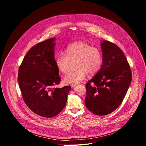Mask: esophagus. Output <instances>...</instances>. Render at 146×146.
<instances>
[{
    "instance_id": "esophagus-1",
    "label": "esophagus",
    "mask_w": 146,
    "mask_h": 146,
    "mask_svg": "<svg viewBox=\"0 0 146 146\" xmlns=\"http://www.w3.org/2000/svg\"><path fill=\"white\" fill-rule=\"evenodd\" d=\"M70 86H71V87H72V88H73V87H74L76 86V84H71Z\"/></svg>"
}]
</instances>
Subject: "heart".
Returning <instances> with one entry per match:
<instances>
[{"mask_svg":"<svg viewBox=\"0 0 146 146\" xmlns=\"http://www.w3.org/2000/svg\"><path fill=\"white\" fill-rule=\"evenodd\" d=\"M65 52H60L55 57L58 69L62 73H67L75 62L77 68L64 76L65 84H77L84 80L88 73L90 75L96 74L102 66L103 58L101 51L87 43L78 41L72 43L67 47Z\"/></svg>","mask_w":146,"mask_h":146,"instance_id":"heart-1","label":"heart"}]
</instances>
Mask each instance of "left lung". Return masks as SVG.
<instances>
[{"label": "left lung", "mask_w": 146, "mask_h": 146, "mask_svg": "<svg viewBox=\"0 0 146 146\" xmlns=\"http://www.w3.org/2000/svg\"><path fill=\"white\" fill-rule=\"evenodd\" d=\"M101 48L103 65L86 85L85 103L93 114L105 115L120 106L131 82L132 72L127 58L119 47L104 40Z\"/></svg>", "instance_id": "obj_1"}]
</instances>
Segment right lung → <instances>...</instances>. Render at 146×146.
<instances>
[{
	"label": "right lung",
	"instance_id": "right-lung-1",
	"mask_svg": "<svg viewBox=\"0 0 146 146\" xmlns=\"http://www.w3.org/2000/svg\"><path fill=\"white\" fill-rule=\"evenodd\" d=\"M55 38L33 46L25 56L18 74L19 87L27 106L41 117L57 115L67 102L70 86H54L60 81L54 59Z\"/></svg>",
	"mask_w": 146,
	"mask_h": 146
}]
</instances>
